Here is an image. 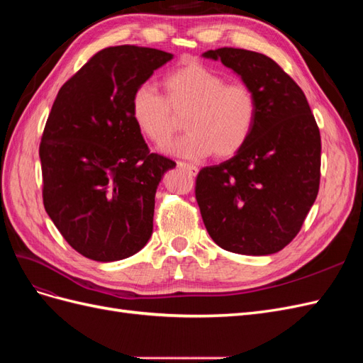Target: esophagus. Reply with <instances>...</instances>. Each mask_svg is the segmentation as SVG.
Listing matches in <instances>:
<instances>
[{
	"label": "esophagus",
	"instance_id": "34e87169",
	"mask_svg": "<svg viewBox=\"0 0 363 363\" xmlns=\"http://www.w3.org/2000/svg\"><path fill=\"white\" fill-rule=\"evenodd\" d=\"M177 164L180 168H183V169H186L188 171L191 175H196L199 174V168L195 167V164H191V163H186V162H177Z\"/></svg>",
	"mask_w": 363,
	"mask_h": 363
}]
</instances>
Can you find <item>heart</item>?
<instances>
[{
    "label": "heart",
    "instance_id": "heart-1",
    "mask_svg": "<svg viewBox=\"0 0 363 363\" xmlns=\"http://www.w3.org/2000/svg\"><path fill=\"white\" fill-rule=\"evenodd\" d=\"M163 95L150 84L133 92L130 113L138 130L155 145H164L184 118L189 130L168 150L199 159L232 157L245 147L259 115L256 91L245 82H228L225 75L191 62L162 79Z\"/></svg>",
    "mask_w": 363,
    "mask_h": 363
}]
</instances>
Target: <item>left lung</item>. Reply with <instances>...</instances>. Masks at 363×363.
Wrapping results in <instances>:
<instances>
[{
  "label": "left lung",
  "instance_id": "8db88e82",
  "mask_svg": "<svg viewBox=\"0 0 363 363\" xmlns=\"http://www.w3.org/2000/svg\"><path fill=\"white\" fill-rule=\"evenodd\" d=\"M221 60L256 91L259 115L245 147L195 182L208 235L221 248L267 256L298 235L321 177L320 128L301 87L265 54L218 48Z\"/></svg>",
  "mask_w": 363,
  "mask_h": 363
}]
</instances>
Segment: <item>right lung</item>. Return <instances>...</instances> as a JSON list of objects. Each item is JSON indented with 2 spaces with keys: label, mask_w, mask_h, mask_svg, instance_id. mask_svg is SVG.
Masks as SVG:
<instances>
[{
  "label": "right lung",
  "mask_w": 363,
  "mask_h": 363,
  "mask_svg": "<svg viewBox=\"0 0 363 363\" xmlns=\"http://www.w3.org/2000/svg\"><path fill=\"white\" fill-rule=\"evenodd\" d=\"M171 59L156 48H104L60 87L51 107L39 147L43 206L87 259L130 257L152 233L157 186L175 162L150 152L130 103Z\"/></svg>",
  "instance_id": "obj_1"
}]
</instances>
